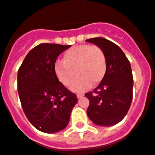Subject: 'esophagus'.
Returning a JSON list of instances; mask_svg holds the SVG:
<instances>
[{"mask_svg": "<svg viewBox=\"0 0 155 155\" xmlns=\"http://www.w3.org/2000/svg\"><path fill=\"white\" fill-rule=\"evenodd\" d=\"M76 96H77V98H81L84 96V94L83 93H78L77 94H76Z\"/></svg>", "mask_w": 155, "mask_h": 155, "instance_id": "34e87169", "label": "esophagus"}]
</instances>
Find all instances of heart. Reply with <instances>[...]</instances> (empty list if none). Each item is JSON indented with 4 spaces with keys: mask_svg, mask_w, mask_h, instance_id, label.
Segmentation results:
<instances>
[{
    "mask_svg": "<svg viewBox=\"0 0 155 155\" xmlns=\"http://www.w3.org/2000/svg\"><path fill=\"white\" fill-rule=\"evenodd\" d=\"M54 71L58 81L69 86L74 92L83 91L100 82L106 71V60L104 52L98 47L79 45L69 49L63 55V62L57 61Z\"/></svg>",
    "mask_w": 155,
    "mask_h": 155,
    "instance_id": "b5f03b06",
    "label": "heart"
}]
</instances>
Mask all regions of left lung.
<instances>
[{"instance_id": "left-lung-1", "label": "left lung", "mask_w": 155, "mask_h": 155, "mask_svg": "<svg viewBox=\"0 0 155 155\" xmlns=\"http://www.w3.org/2000/svg\"><path fill=\"white\" fill-rule=\"evenodd\" d=\"M103 51L106 72L94 92L85 94L87 115L95 125L110 127L124 118L132 101L133 76L130 61L118 46L104 38L86 40Z\"/></svg>"}]
</instances>
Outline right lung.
Instances as JSON below:
<instances>
[{"label":"right lung","instance_id":"add662e5","mask_svg":"<svg viewBox=\"0 0 155 155\" xmlns=\"http://www.w3.org/2000/svg\"><path fill=\"white\" fill-rule=\"evenodd\" d=\"M71 45L41 43L25 57L18 71V93L25 116L36 129L56 133L68 125L76 95L59 82L57 57Z\"/></svg>","mask_w":155,"mask_h":155}]
</instances>
